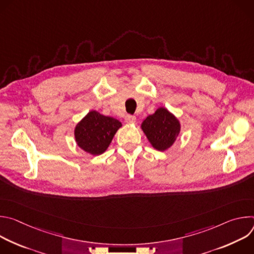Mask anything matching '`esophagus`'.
Returning <instances> with one entry per match:
<instances>
[{
    "label": "esophagus",
    "instance_id": "obj_1",
    "mask_svg": "<svg viewBox=\"0 0 254 254\" xmlns=\"http://www.w3.org/2000/svg\"><path fill=\"white\" fill-rule=\"evenodd\" d=\"M125 121H126V123H127V124H134V123H135V121H136V119H135V117H134V116L127 115V116H126Z\"/></svg>",
    "mask_w": 254,
    "mask_h": 254
}]
</instances>
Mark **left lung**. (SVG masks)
<instances>
[{"mask_svg": "<svg viewBox=\"0 0 254 254\" xmlns=\"http://www.w3.org/2000/svg\"><path fill=\"white\" fill-rule=\"evenodd\" d=\"M141 128L155 149L165 151L176 140L180 132V123L166 108L160 107L142 122Z\"/></svg>", "mask_w": 254, "mask_h": 254, "instance_id": "1", "label": "left lung"}]
</instances>
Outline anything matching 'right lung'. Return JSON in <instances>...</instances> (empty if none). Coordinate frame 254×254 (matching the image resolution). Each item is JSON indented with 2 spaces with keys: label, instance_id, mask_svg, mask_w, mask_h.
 <instances>
[{
  "label": "right lung",
  "instance_id": "obj_1",
  "mask_svg": "<svg viewBox=\"0 0 254 254\" xmlns=\"http://www.w3.org/2000/svg\"><path fill=\"white\" fill-rule=\"evenodd\" d=\"M121 127L122 123L118 120L92 111L76 126L75 139L85 152L91 155H100L110 146Z\"/></svg>",
  "mask_w": 254,
  "mask_h": 254
}]
</instances>
